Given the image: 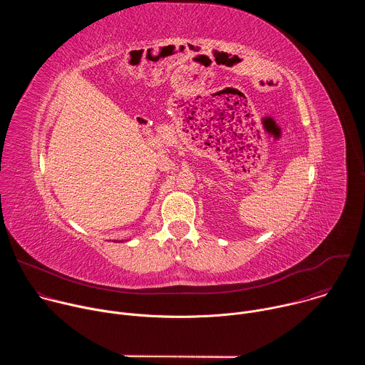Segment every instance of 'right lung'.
<instances>
[{
  "instance_id": "1",
  "label": "right lung",
  "mask_w": 365,
  "mask_h": 365,
  "mask_svg": "<svg viewBox=\"0 0 365 365\" xmlns=\"http://www.w3.org/2000/svg\"><path fill=\"white\" fill-rule=\"evenodd\" d=\"M120 242H123V241H120Z\"/></svg>"
}]
</instances>
